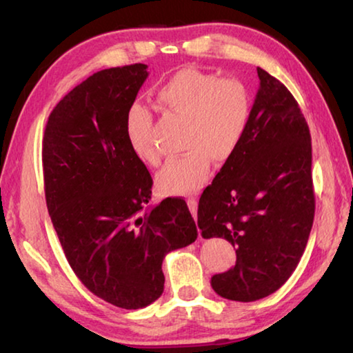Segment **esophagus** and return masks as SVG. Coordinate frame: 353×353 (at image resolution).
Returning <instances> with one entry per match:
<instances>
[{"label": "esophagus", "mask_w": 353, "mask_h": 353, "mask_svg": "<svg viewBox=\"0 0 353 353\" xmlns=\"http://www.w3.org/2000/svg\"><path fill=\"white\" fill-rule=\"evenodd\" d=\"M187 204H188V208L191 214H193V218L196 219V216H198V202H196L194 198H188L187 199Z\"/></svg>", "instance_id": "34e87169"}]
</instances>
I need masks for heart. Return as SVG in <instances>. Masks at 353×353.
<instances>
[{
    "label": "heart",
    "instance_id": "obj_1",
    "mask_svg": "<svg viewBox=\"0 0 353 353\" xmlns=\"http://www.w3.org/2000/svg\"><path fill=\"white\" fill-rule=\"evenodd\" d=\"M166 110L187 121L183 149L159 172L157 188L165 194H190L210 177L212 159L225 162L240 148L249 126L252 101L235 79H221L198 68H183L157 90ZM128 139L137 157L159 165L160 154L151 140V115L134 107L128 119Z\"/></svg>",
    "mask_w": 353,
    "mask_h": 353
}]
</instances>
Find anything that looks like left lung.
<instances>
[{"instance_id": "1", "label": "left lung", "mask_w": 353, "mask_h": 353, "mask_svg": "<svg viewBox=\"0 0 353 353\" xmlns=\"http://www.w3.org/2000/svg\"><path fill=\"white\" fill-rule=\"evenodd\" d=\"M256 73L246 135L198 207L201 235L225 238L235 249V266L214 274L212 288L236 302L270 296L290 279L314 218L308 124L282 82Z\"/></svg>"}]
</instances>
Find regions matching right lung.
<instances>
[{
	"mask_svg": "<svg viewBox=\"0 0 353 353\" xmlns=\"http://www.w3.org/2000/svg\"><path fill=\"white\" fill-rule=\"evenodd\" d=\"M146 68L101 70L74 87L48 118L41 151L48 212L71 270L126 310L157 301L165 255L198 238L183 199L149 205L152 177L128 139Z\"/></svg>",
	"mask_w": 353,
	"mask_h": 353,
	"instance_id": "right-lung-1",
	"label": "right lung"
}]
</instances>
